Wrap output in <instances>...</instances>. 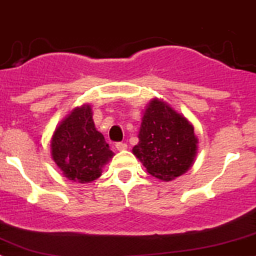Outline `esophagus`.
Here are the masks:
<instances>
[{"label": "esophagus", "mask_w": 256, "mask_h": 256, "mask_svg": "<svg viewBox=\"0 0 256 256\" xmlns=\"http://www.w3.org/2000/svg\"><path fill=\"white\" fill-rule=\"evenodd\" d=\"M114 146H116V149L117 150H126L128 149V144H125V142H116V145H114Z\"/></svg>", "instance_id": "esophagus-1"}]
</instances>
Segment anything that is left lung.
I'll return each mask as SVG.
<instances>
[{"label":"left lung","instance_id":"8db88e82","mask_svg":"<svg viewBox=\"0 0 256 256\" xmlns=\"http://www.w3.org/2000/svg\"><path fill=\"white\" fill-rule=\"evenodd\" d=\"M134 155L148 173L162 180H172L192 166L197 155L194 128L168 104L154 98L145 108Z\"/></svg>","mask_w":256,"mask_h":256}]
</instances>
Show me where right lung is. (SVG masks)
Masks as SVG:
<instances>
[{
  "label": "right lung",
  "mask_w": 256,
  "mask_h": 256,
  "mask_svg": "<svg viewBox=\"0 0 256 256\" xmlns=\"http://www.w3.org/2000/svg\"><path fill=\"white\" fill-rule=\"evenodd\" d=\"M52 160L69 180L90 183L101 176L114 156L108 144L96 130L90 104L74 108L59 124L50 142Z\"/></svg>",
  "instance_id": "obj_1"
}]
</instances>
